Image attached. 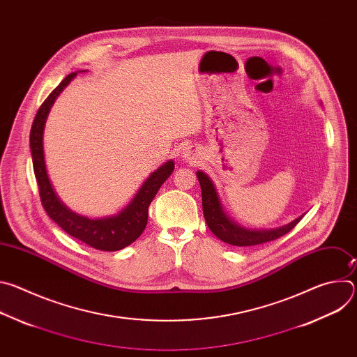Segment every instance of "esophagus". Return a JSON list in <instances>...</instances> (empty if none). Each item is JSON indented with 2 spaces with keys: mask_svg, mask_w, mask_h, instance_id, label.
Segmentation results:
<instances>
[{
  "mask_svg": "<svg viewBox=\"0 0 357 357\" xmlns=\"http://www.w3.org/2000/svg\"><path fill=\"white\" fill-rule=\"evenodd\" d=\"M182 158H183L185 161H188V162H196V160L199 158L197 149L193 148L192 145H190V146H186V148L183 149V152H182Z\"/></svg>",
  "mask_w": 357,
  "mask_h": 357,
  "instance_id": "obj_1",
  "label": "esophagus"
}]
</instances>
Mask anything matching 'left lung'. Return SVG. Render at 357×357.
I'll use <instances>...</instances> for the list:
<instances>
[{
    "instance_id": "obj_1",
    "label": "left lung",
    "mask_w": 357,
    "mask_h": 357,
    "mask_svg": "<svg viewBox=\"0 0 357 357\" xmlns=\"http://www.w3.org/2000/svg\"><path fill=\"white\" fill-rule=\"evenodd\" d=\"M196 176L202 189V208H203V215H205L208 227L212 230V233L218 238H220L227 244L237 245V247H247V245H257L267 241H273L287 234L288 231H291L303 216L302 215L295 220H292L291 223L277 229L251 230V229L241 227L234 220H231L225 212L220 197L218 195V190L212 179L202 171H197Z\"/></svg>"
}]
</instances>
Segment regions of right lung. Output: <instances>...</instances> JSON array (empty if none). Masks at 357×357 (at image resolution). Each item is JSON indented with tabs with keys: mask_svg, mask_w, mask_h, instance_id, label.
Instances as JSON below:
<instances>
[{
	"mask_svg": "<svg viewBox=\"0 0 357 357\" xmlns=\"http://www.w3.org/2000/svg\"><path fill=\"white\" fill-rule=\"evenodd\" d=\"M76 72L68 75L61 84L47 96L35 116L29 134L33 172L39 186L42 206L50 219L68 234L93 248L101 251H117L134 243L144 231L148 222V208L151 202L155 197L161 185L172 174L175 162L169 160L152 172L144 181L128 205L117 215L101 219H89L70 211L59 199L47 176L43 152V130L50 107L54 106L58 96L76 77Z\"/></svg>",
	"mask_w": 357,
	"mask_h": 357,
	"instance_id": "obj_1",
	"label": "right lung"
}]
</instances>
